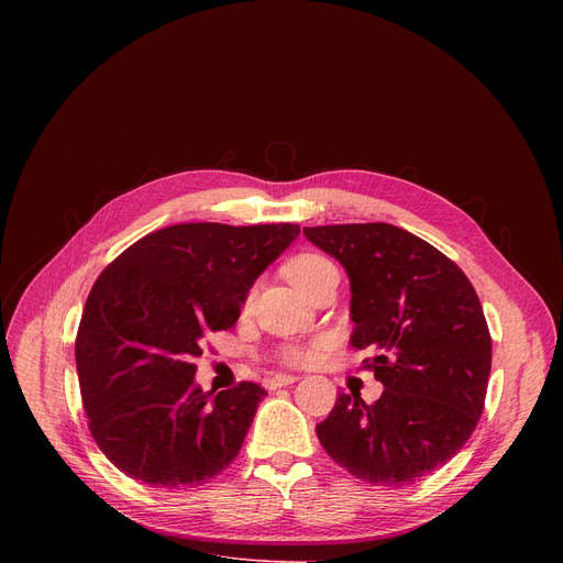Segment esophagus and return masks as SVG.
Segmentation results:
<instances>
[{"label":"esophagus","instance_id":"esophagus-1","mask_svg":"<svg viewBox=\"0 0 563 563\" xmlns=\"http://www.w3.org/2000/svg\"><path fill=\"white\" fill-rule=\"evenodd\" d=\"M300 376H294V374H276L274 378H269V387L276 389V387H285V385H291L296 383Z\"/></svg>","mask_w":563,"mask_h":563}]
</instances>
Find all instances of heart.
Masks as SVG:
<instances>
[{"instance_id": "heart-1", "label": "heart", "mask_w": 563, "mask_h": 563, "mask_svg": "<svg viewBox=\"0 0 563 563\" xmlns=\"http://www.w3.org/2000/svg\"><path fill=\"white\" fill-rule=\"evenodd\" d=\"M287 276L289 280L305 294L318 278H323L328 272H336L334 265L325 258V256H318V254H300L296 258H291L287 263ZM330 347V339L328 336H320L313 339L307 345H294L287 347L283 352V361L289 365H311L316 363L323 352Z\"/></svg>"}]
</instances>
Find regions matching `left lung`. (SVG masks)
<instances>
[{
	"label": "left lung",
	"instance_id": "1",
	"mask_svg": "<svg viewBox=\"0 0 563 563\" xmlns=\"http://www.w3.org/2000/svg\"><path fill=\"white\" fill-rule=\"evenodd\" d=\"M336 258L352 289V347H372L383 394H339L316 426L325 452L376 486L415 484L474 432L488 389L493 341L467 276L419 235L387 224L305 227Z\"/></svg>",
	"mask_w": 563,
	"mask_h": 563
}]
</instances>
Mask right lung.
I'll list each match as a JSON object with an SVG mask.
<instances>
[{
    "label": "right lung",
    "mask_w": 563,
    "mask_h": 563,
    "mask_svg": "<svg viewBox=\"0 0 563 563\" xmlns=\"http://www.w3.org/2000/svg\"><path fill=\"white\" fill-rule=\"evenodd\" d=\"M298 233L291 222L174 224L140 238L100 274L75 365L89 430L126 476L183 490L238 456L267 391L250 380L202 391L194 361L209 332L235 323L254 280Z\"/></svg>",
    "instance_id": "obj_1"
}]
</instances>
